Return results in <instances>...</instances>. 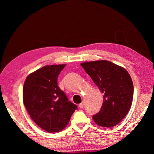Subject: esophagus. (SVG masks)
<instances>
[{"mask_svg": "<svg viewBox=\"0 0 154 154\" xmlns=\"http://www.w3.org/2000/svg\"><path fill=\"white\" fill-rule=\"evenodd\" d=\"M83 105H84V103L83 102H82V103H80L79 105V108H81V109H82L83 107Z\"/></svg>", "mask_w": 154, "mask_h": 154, "instance_id": "1", "label": "esophagus"}]
</instances>
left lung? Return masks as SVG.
I'll return each mask as SVG.
<instances>
[{"instance_id": "1", "label": "left lung", "mask_w": 154, "mask_h": 154, "mask_svg": "<svg viewBox=\"0 0 154 154\" xmlns=\"http://www.w3.org/2000/svg\"><path fill=\"white\" fill-rule=\"evenodd\" d=\"M103 96L100 111L92 119L101 127L118 124L128 113L133 98L134 87L131 77L124 68L106 60L81 64Z\"/></svg>"}]
</instances>
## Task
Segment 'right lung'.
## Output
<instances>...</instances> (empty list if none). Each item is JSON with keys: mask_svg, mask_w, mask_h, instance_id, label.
<instances>
[{"mask_svg": "<svg viewBox=\"0 0 154 154\" xmlns=\"http://www.w3.org/2000/svg\"><path fill=\"white\" fill-rule=\"evenodd\" d=\"M66 65H48L30 73L23 87V102L30 118L48 132H60L69 124L77 106L58 85Z\"/></svg>", "mask_w": 154, "mask_h": 154, "instance_id": "1", "label": "right lung"}]
</instances>
